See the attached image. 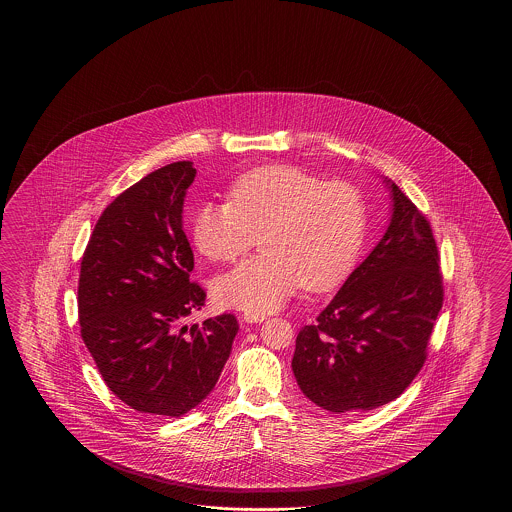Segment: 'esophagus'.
<instances>
[{"label": "esophagus", "instance_id": "34e87169", "mask_svg": "<svg viewBox=\"0 0 512 512\" xmlns=\"http://www.w3.org/2000/svg\"><path fill=\"white\" fill-rule=\"evenodd\" d=\"M244 322H247V324H257V322H263L265 320V315H251V313H245Z\"/></svg>", "mask_w": 512, "mask_h": 512}]
</instances>
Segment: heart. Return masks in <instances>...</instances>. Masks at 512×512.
Listing matches in <instances>:
<instances>
[{"mask_svg":"<svg viewBox=\"0 0 512 512\" xmlns=\"http://www.w3.org/2000/svg\"><path fill=\"white\" fill-rule=\"evenodd\" d=\"M368 205L349 182H326L290 165L238 176L228 201H205L192 217L197 251L230 263L263 234V253L213 280L224 309L267 315L303 284L328 292L345 280L365 244Z\"/></svg>","mask_w":512,"mask_h":512,"instance_id":"1","label":"heart"}]
</instances>
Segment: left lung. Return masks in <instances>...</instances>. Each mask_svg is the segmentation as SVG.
Listing matches in <instances>:
<instances>
[{"mask_svg": "<svg viewBox=\"0 0 512 512\" xmlns=\"http://www.w3.org/2000/svg\"><path fill=\"white\" fill-rule=\"evenodd\" d=\"M384 182L393 199L384 238L295 340L297 386L330 413L372 411L407 390L443 305L430 222L399 186Z\"/></svg>", "mask_w": 512, "mask_h": 512, "instance_id": "1", "label": "left lung"}]
</instances>
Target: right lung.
Wrapping results in <instances>:
<instances>
[{
	"instance_id": "right-lung-1",
	"label": "right lung",
	"mask_w": 512,
	"mask_h": 512,
	"mask_svg": "<svg viewBox=\"0 0 512 512\" xmlns=\"http://www.w3.org/2000/svg\"><path fill=\"white\" fill-rule=\"evenodd\" d=\"M192 161L144 176L101 213L78 280L80 334L107 388L140 413L182 416L226 365L234 315L182 326L205 290L190 280L194 253L182 230Z\"/></svg>"
}]
</instances>
